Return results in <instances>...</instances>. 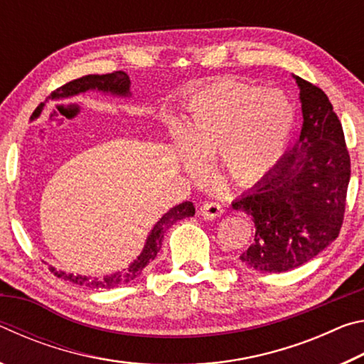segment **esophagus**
<instances>
[{
  "instance_id": "obj_1",
  "label": "esophagus",
  "mask_w": 364,
  "mask_h": 364,
  "mask_svg": "<svg viewBox=\"0 0 364 364\" xmlns=\"http://www.w3.org/2000/svg\"><path fill=\"white\" fill-rule=\"evenodd\" d=\"M221 213H223V207L217 204V202H205V204H202L200 207V215L205 220L218 218L221 217Z\"/></svg>"
}]
</instances>
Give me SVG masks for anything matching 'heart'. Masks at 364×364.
I'll return each instance as SVG.
<instances>
[{"label":"heart","instance_id":"heart-1","mask_svg":"<svg viewBox=\"0 0 364 364\" xmlns=\"http://www.w3.org/2000/svg\"><path fill=\"white\" fill-rule=\"evenodd\" d=\"M294 127V109L279 91L220 83L191 100L180 147L191 175L200 160L217 157L221 175L236 184H254L276 167Z\"/></svg>","mask_w":364,"mask_h":364}]
</instances>
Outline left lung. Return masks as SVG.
Returning a JSON list of instances; mask_svg holds the SVG:
<instances>
[{
  "mask_svg": "<svg viewBox=\"0 0 364 364\" xmlns=\"http://www.w3.org/2000/svg\"><path fill=\"white\" fill-rule=\"evenodd\" d=\"M300 88L299 143L249 193L232 202L247 213L255 237L241 254L247 268L282 273L315 258L343 223L350 156L342 123L321 88L295 77Z\"/></svg>",
  "mask_w": 364,
  "mask_h": 364,
  "instance_id": "obj_1",
  "label": "left lung"
}]
</instances>
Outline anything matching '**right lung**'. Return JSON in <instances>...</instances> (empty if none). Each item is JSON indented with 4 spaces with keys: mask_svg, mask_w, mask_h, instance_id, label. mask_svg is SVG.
I'll return each mask as SVG.
<instances>
[{
    "mask_svg": "<svg viewBox=\"0 0 364 364\" xmlns=\"http://www.w3.org/2000/svg\"><path fill=\"white\" fill-rule=\"evenodd\" d=\"M90 90H96L101 91V93H109L114 96H130V77L127 75L125 72H112V73H106V75H85L82 78L72 80V82L65 83L64 86H60L56 91L51 93V100H63V97H73L78 96L82 93H86ZM45 109V102H41L38 107L35 109V112L32 115V119H38L40 114ZM196 213V208L193 205V202H183L180 205H175L173 208L164 215L160 218L149 232V236L146 239L144 249L141 252L139 257L130 263V267L117 271L114 274H107L102 276V278H91V276H82V274H72V273H64V271H58L54 267H49L51 273L58 278H63L64 281H70L73 284L78 286H86V287H93V289H114L117 286L122 284H128L133 279H136L138 276L143 273V269L149 264L154 258L157 257V252L162 247V239L165 231L168 228L180 221L183 218L193 217Z\"/></svg>",
    "mask_w": 364,
    "mask_h": 364,
    "instance_id": "add662e5",
    "label": "right lung"
}]
</instances>
